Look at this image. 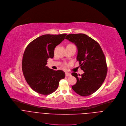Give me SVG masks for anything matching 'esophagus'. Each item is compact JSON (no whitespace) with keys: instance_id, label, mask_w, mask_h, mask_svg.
Returning <instances> with one entry per match:
<instances>
[{"instance_id":"1","label":"esophagus","mask_w":126,"mask_h":126,"mask_svg":"<svg viewBox=\"0 0 126 126\" xmlns=\"http://www.w3.org/2000/svg\"><path fill=\"white\" fill-rule=\"evenodd\" d=\"M65 76L66 77H70L71 76V74L68 72H66L65 73Z\"/></svg>"}]
</instances>
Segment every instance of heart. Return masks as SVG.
Wrapping results in <instances>:
<instances>
[{
    "label": "heart",
    "instance_id": "1",
    "mask_svg": "<svg viewBox=\"0 0 126 126\" xmlns=\"http://www.w3.org/2000/svg\"><path fill=\"white\" fill-rule=\"evenodd\" d=\"M63 66H64V67H65V66H66V64H64V65H63Z\"/></svg>",
    "mask_w": 126,
    "mask_h": 126
}]
</instances>
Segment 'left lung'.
I'll use <instances>...</instances> for the list:
<instances>
[{
    "label": "left lung",
    "mask_w": 126,
    "mask_h": 126,
    "mask_svg": "<svg viewBox=\"0 0 126 126\" xmlns=\"http://www.w3.org/2000/svg\"><path fill=\"white\" fill-rule=\"evenodd\" d=\"M65 39L76 45L77 60L84 72L79 74V77L72 73L77 80L72 88L80 96L90 95L101 87L106 77L107 66L102 49L96 41L84 34H69Z\"/></svg>",
    "instance_id": "left-lung-1"
}]
</instances>
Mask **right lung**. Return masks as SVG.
Here are the masks:
<instances>
[{
    "label": "right lung",
    "mask_w": 126,
    "mask_h": 126,
    "mask_svg": "<svg viewBox=\"0 0 126 126\" xmlns=\"http://www.w3.org/2000/svg\"><path fill=\"white\" fill-rule=\"evenodd\" d=\"M66 34L42 35L32 41L23 54L22 68L25 80L38 93L47 95L55 92L60 81L65 78L63 70H54L46 66L53 58L54 49L65 38Z\"/></svg>",
    "instance_id": "obj_1"
}]
</instances>
